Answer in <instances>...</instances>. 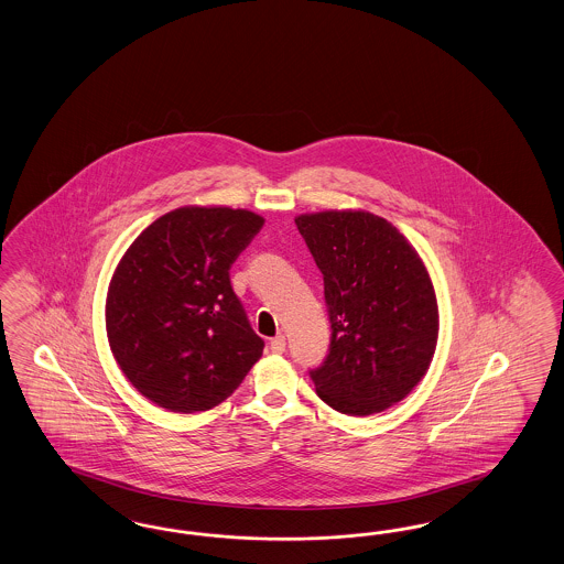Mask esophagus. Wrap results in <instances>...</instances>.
<instances>
[{
    "label": "esophagus",
    "instance_id": "1",
    "mask_svg": "<svg viewBox=\"0 0 564 564\" xmlns=\"http://www.w3.org/2000/svg\"><path fill=\"white\" fill-rule=\"evenodd\" d=\"M271 350L274 355H283V352H285V336H276V338H272Z\"/></svg>",
    "mask_w": 564,
    "mask_h": 564
}]
</instances>
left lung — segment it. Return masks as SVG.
<instances>
[{
  "mask_svg": "<svg viewBox=\"0 0 564 564\" xmlns=\"http://www.w3.org/2000/svg\"><path fill=\"white\" fill-rule=\"evenodd\" d=\"M323 272L332 344L311 371L316 394L346 415L403 401L426 376L438 339V304L415 248L380 216L327 209L295 216Z\"/></svg>",
  "mask_w": 564,
  "mask_h": 564,
  "instance_id": "1",
  "label": "left lung"
}]
</instances>
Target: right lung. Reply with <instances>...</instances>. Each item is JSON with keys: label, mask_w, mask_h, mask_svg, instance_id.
Masks as SVG:
<instances>
[{"label": "right lung", "mask_w": 564, "mask_h": 564, "mask_svg": "<svg viewBox=\"0 0 564 564\" xmlns=\"http://www.w3.org/2000/svg\"><path fill=\"white\" fill-rule=\"evenodd\" d=\"M264 218L225 205H184L147 226L115 269L107 338L135 390L174 413L228 399L264 341L230 288V264Z\"/></svg>", "instance_id": "1"}]
</instances>
